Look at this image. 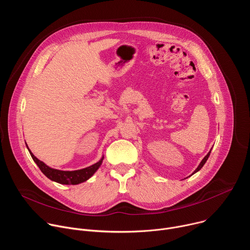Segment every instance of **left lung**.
I'll use <instances>...</instances> for the list:
<instances>
[{
  "mask_svg": "<svg viewBox=\"0 0 250 250\" xmlns=\"http://www.w3.org/2000/svg\"><path fill=\"white\" fill-rule=\"evenodd\" d=\"M210 150H211V149H210ZM209 153H210V151H209V152H208V154H207V155H206V156H205V157H204V159H203V160H202V161H201V163H200V164H199V166H198V167H197V169H196V170H195V171H194V173H196V172H198V171H199V170H200V169H201V168H202V167H203V166H204V164H205V163H206V161H207V160H208V156H209ZM194 173H193V174H194Z\"/></svg>",
  "mask_w": 250,
  "mask_h": 250,
  "instance_id": "left-lung-1",
  "label": "left lung"
}]
</instances>
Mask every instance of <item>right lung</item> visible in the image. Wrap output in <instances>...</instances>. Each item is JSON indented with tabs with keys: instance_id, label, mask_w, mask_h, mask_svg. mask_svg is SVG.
Listing matches in <instances>:
<instances>
[{
	"instance_id": "right-lung-1",
	"label": "right lung",
	"mask_w": 250,
	"mask_h": 250,
	"mask_svg": "<svg viewBox=\"0 0 250 250\" xmlns=\"http://www.w3.org/2000/svg\"><path fill=\"white\" fill-rule=\"evenodd\" d=\"M27 149H28V147H27ZM28 151H29L30 156L32 157L33 161L38 164V166L40 167L42 172L47 178H49V179L52 181H55L60 184H65V185H77V184H80V183L88 180L89 178L99 169V167L101 166L102 161L104 159V157H103L99 162H97L94 165H91L87 168H84V169L75 170V171H62V170L50 168L49 166L44 164L42 161L39 160L37 157H35L29 149H28Z\"/></svg>"
}]
</instances>
